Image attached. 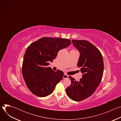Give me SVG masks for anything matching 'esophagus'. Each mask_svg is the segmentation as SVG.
<instances>
[{"mask_svg":"<svg viewBox=\"0 0 121 121\" xmlns=\"http://www.w3.org/2000/svg\"><path fill=\"white\" fill-rule=\"evenodd\" d=\"M68 78V75H67L66 74H65L64 75V76H63V78Z\"/></svg>","mask_w":121,"mask_h":121,"instance_id":"1","label":"esophagus"}]
</instances>
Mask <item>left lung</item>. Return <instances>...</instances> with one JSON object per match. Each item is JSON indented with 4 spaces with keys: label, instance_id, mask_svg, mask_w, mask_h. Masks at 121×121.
I'll return each mask as SVG.
<instances>
[{
    "label": "left lung",
    "instance_id": "obj_1",
    "mask_svg": "<svg viewBox=\"0 0 121 121\" xmlns=\"http://www.w3.org/2000/svg\"><path fill=\"white\" fill-rule=\"evenodd\" d=\"M74 46L80 53L78 66L83 74L79 81L70 77L71 85L66 94L71 99L79 101L90 97L100 84L103 73L104 64L99 50L86 40H72Z\"/></svg>",
    "mask_w": 121,
    "mask_h": 121
}]
</instances>
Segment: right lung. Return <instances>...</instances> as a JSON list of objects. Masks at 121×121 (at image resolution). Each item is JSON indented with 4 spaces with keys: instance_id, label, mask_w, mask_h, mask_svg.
<instances>
[{
    "instance_id": "add662e5",
    "label": "right lung",
    "mask_w": 121,
    "mask_h": 121,
    "mask_svg": "<svg viewBox=\"0 0 121 121\" xmlns=\"http://www.w3.org/2000/svg\"><path fill=\"white\" fill-rule=\"evenodd\" d=\"M71 43L65 38L43 37L31 43L27 48L22 67L23 78L27 87L40 97L52 93L56 86L63 78L64 73L54 71L47 65L56 58L60 50Z\"/></svg>"
}]
</instances>
